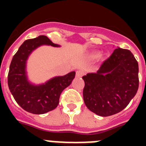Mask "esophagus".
I'll return each mask as SVG.
<instances>
[{
    "mask_svg": "<svg viewBox=\"0 0 146 146\" xmlns=\"http://www.w3.org/2000/svg\"><path fill=\"white\" fill-rule=\"evenodd\" d=\"M83 75V72L81 70H77L76 72V77H81Z\"/></svg>",
    "mask_w": 146,
    "mask_h": 146,
    "instance_id": "esophagus-1",
    "label": "esophagus"
}]
</instances>
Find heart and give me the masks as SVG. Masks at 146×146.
Wrapping results in <instances>:
<instances>
[{"instance_id": "1", "label": "heart", "mask_w": 146, "mask_h": 146, "mask_svg": "<svg viewBox=\"0 0 146 146\" xmlns=\"http://www.w3.org/2000/svg\"><path fill=\"white\" fill-rule=\"evenodd\" d=\"M95 57H96V55H92V56H91V58H94Z\"/></svg>"}]
</instances>
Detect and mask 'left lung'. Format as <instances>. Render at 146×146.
<instances>
[{
  "label": "left lung",
  "mask_w": 146,
  "mask_h": 146,
  "mask_svg": "<svg viewBox=\"0 0 146 146\" xmlns=\"http://www.w3.org/2000/svg\"><path fill=\"white\" fill-rule=\"evenodd\" d=\"M138 63L129 50L119 48L103 62L96 73L82 77L86 107L100 116L123 110L138 90Z\"/></svg>",
  "instance_id": "1"
}]
</instances>
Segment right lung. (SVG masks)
<instances>
[{
  "instance_id": "1",
  "label": "right lung",
  "mask_w": 146,
  "mask_h": 146,
  "mask_svg": "<svg viewBox=\"0 0 146 146\" xmlns=\"http://www.w3.org/2000/svg\"><path fill=\"white\" fill-rule=\"evenodd\" d=\"M42 45L60 47L46 36L26 40L14 55L8 74V86L15 101L25 111L33 114H44L57 108L60 94L70 86L75 77V72H71L42 84L30 82L26 72L27 60L33 50Z\"/></svg>"
}]
</instances>
